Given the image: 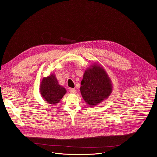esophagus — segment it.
Here are the masks:
<instances>
[{"mask_svg":"<svg viewBox=\"0 0 157 157\" xmlns=\"http://www.w3.org/2000/svg\"><path fill=\"white\" fill-rule=\"evenodd\" d=\"M70 92H71V94H76V90L75 89L71 88V89L70 90Z\"/></svg>","mask_w":157,"mask_h":157,"instance_id":"esophagus-1","label":"esophagus"}]
</instances>
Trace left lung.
I'll return each mask as SVG.
<instances>
[{"label": "left lung", "instance_id": "8db88e82", "mask_svg": "<svg viewBox=\"0 0 157 157\" xmlns=\"http://www.w3.org/2000/svg\"><path fill=\"white\" fill-rule=\"evenodd\" d=\"M81 85L83 99L90 106L99 104L109 97L112 92L110 78L104 69L97 63L85 70Z\"/></svg>", "mask_w": 157, "mask_h": 157}]
</instances>
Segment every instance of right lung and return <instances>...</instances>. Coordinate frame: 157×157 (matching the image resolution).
<instances>
[{"label":"right lung","mask_w":157,"mask_h":157,"mask_svg":"<svg viewBox=\"0 0 157 157\" xmlns=\"http://www.w3.org/2000/svg\"><path fill=\"white\" fill-rule=\"evenodd\" d=\"M40 92L45 101L48 104L55 105L59 103L67 93V90L58 83L55 75L51 74L50 76L42 79L40 85Z\"/></svg>","instance_id":"1"}]
</instances>
